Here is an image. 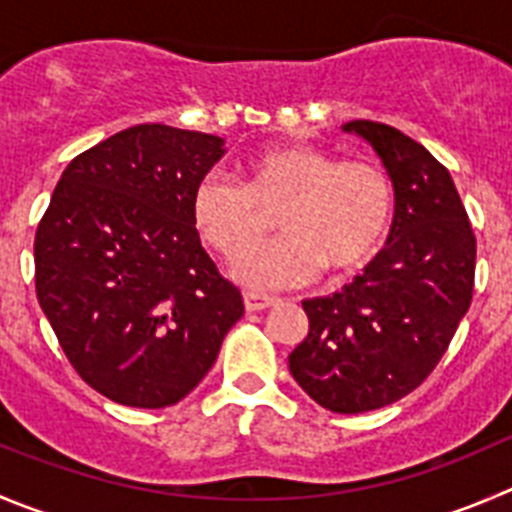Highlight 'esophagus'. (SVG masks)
Masks as SVG:
<instances>
[{
	"mask_svg": "<svg viewBox=\"0 0 512 512\" xmlns=\"http://www.w3.org/2000/svg\"><path fill=\"white\" fill-rule=\"evenodd\" d=\"M274 296L266 294H256V291H246L243 294V304H246V311H264L269 306H274Z\"/></svg>",
	"mask_w": 512,
	"mask_h": 512,
	"instance_id": "34e87169",
	"label": "esophagus"
}]
</instances>
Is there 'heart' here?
<instances>
[{"label":"heart","mask_w":512,"mask_h":512,"mask_svg":"<svg viewBox=\"0 0 512 512\" xmlns=\"http://www.w3.org/2000/svg\"><path fill=\"white\" fill-rule=\"evenodd\" d=\"M284 236L233 266L251 289L304 284L319 271L344 279L382 251L394 221V183L374 160H337L311 145H271L246 163V186L211 170L193 186L191 221L223 259L269 233Z\"/></svg>","instance_id":"1"}]
</instances>
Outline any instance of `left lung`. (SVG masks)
<instances>
[{"label":"left lung","instance_id":"1","mask_svg":"<svg viewBox=\"0 0 512 512\" xmlns=\"http://www.w3.org/2000/svg\"><path fill=\"white\" fill-rule=\"evenodd\" d=\"M372 145L394 183L387 246L352 284L304 299L309 334L289 372L324 410L387 407L437 367L472 301L475 233L455 183L430 150L372 120L342 125Z\"/></svg>","mask_w":512,"mask_h":512}]
</instances>
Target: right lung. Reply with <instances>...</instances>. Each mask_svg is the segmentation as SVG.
<instances>
[{"label":"right lung","instance_id":"obj_1","mask_svg":"<svg viewBox=\"0 0 512 512\" xmlns=\"http://www.w3.org/2000/svg\"><path fill=\"white\" fill-rule=\"evenodd\" d=\"M218 135L145 123L77 155L34 238V281L62 352L118 405L160 410L198 387L243 316L191 221Z\"/></svg>","mask_w":512,"mask_h":512}]
</instances>
